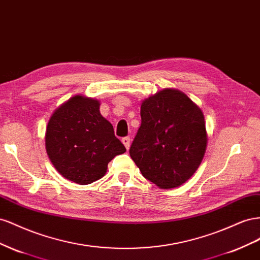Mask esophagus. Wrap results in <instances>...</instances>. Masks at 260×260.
I'll use <instances>...</instances> for the list:
<instances>
[{
	"instance_id": "obj_1",
	"label": "esophagus",
	"mask_w": 260,
	"mask_h": 260,
	"mask_svg": "<svg viewBox=\"0 0 260 260\" xmlns=\"http://www.w3.org/2000/svg\"><path fill=\"white\" fill-rule=\"evenodd\" d=\"M122 143H123V145L125 146V148L126 149H129V145H131V139H129V137H124V138H122Z\"/></svg>"
}]
</instances>
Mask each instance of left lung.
I'll return each instance as SVG.
<instances>
[{
  "instance_id": "1",
  "label": "left lung",
  "mask_w": 260,
  "mask_h": 260,
  "mask_svg": "<svg viewBox=\"0 0 260 260\" xmlns=\"http://www.w3.org/2000/svg\"><path fill=\"white\" fill-rule=\"evenodd\" d=\"M140 116L132 159L158 187L181 186L196 172L207 149L202 109L179 89L166 88L142 102Z\"/></svg>"
}]
</instances>
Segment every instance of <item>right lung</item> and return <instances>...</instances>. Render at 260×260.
<instances>
[{"label":"right lung","mask_w":260,"mask_h":260,"mask_svg":"<svg viewBox=\"0 0 260 260\" xmlns=\"http://www.w3.org/2000/svg\"><path fill=\"white\" fill-rule=\"evenodd\" d=\"M46 150L66 180L91 184L105 176L108 163L126 151L97 99L76 94L56 108L46 129Z\"/></svg>","instance_id":"obj_1"}]
</instances>
